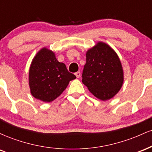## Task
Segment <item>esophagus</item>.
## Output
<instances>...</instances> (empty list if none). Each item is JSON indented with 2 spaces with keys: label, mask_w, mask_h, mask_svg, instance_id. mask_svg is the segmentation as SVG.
I'll list each match as a JSON object with an SVG mask.
<instances>
[{
  "label": "esophagus",
  "mask_w": 152,
  "mask_h": 152,
  "mask_svg": "<svg viewBox=\"0 0 152 152\" xmlns=\"http://www.w3.org/2000/svg\"><path fill=\"white\" fill-rule=\"evenodd\" d=\"M75 75H76V78H78L80 77V76H81V73H80V71H78V72L75 73Z\"/></svg>",
  "instance_id": "34e87169"
}]
</instances>
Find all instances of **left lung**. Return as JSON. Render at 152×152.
I'll list each match as a JSON object with an SVG mask.
<instances>
[{
  "instance_id": "8db88e82",
  "label": "left lung",
  "mask_w": 152,
  "mask_h": 152,
  "mask_svg": "<svg viewBox=\"0 0 152 152\" xmlns=\"http://www.w3.org/2000/svg\"><path fill=\"white\" fill-rule=\"evenodd\" d=\"M82 82L94 96L102 101L113 98L121 89L124 71L118 55L105 43L98 42L86 52Z\"/></svg>"
}]
</instances>
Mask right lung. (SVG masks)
I'll use <instances>...</instances> for the list:
<instances>
[{
  "label": "right lung",
  "mask_w": 152,
  "mask_h": 152,
  "mask_svg": "<svg viewBox=\"0 0 152 152\" xmlns=\"http://www.w3.org/2000/svg\"><path fill=\"white\" fill-rule=\"evenodd\" d=\"M31 94L43 102H51L63 93L76 76L69 72L64 63L58 61L55 53L41 48L31 62L28 75Z\"/></svg>",
  "instance_id": "obj_1"
}]
</instances>
